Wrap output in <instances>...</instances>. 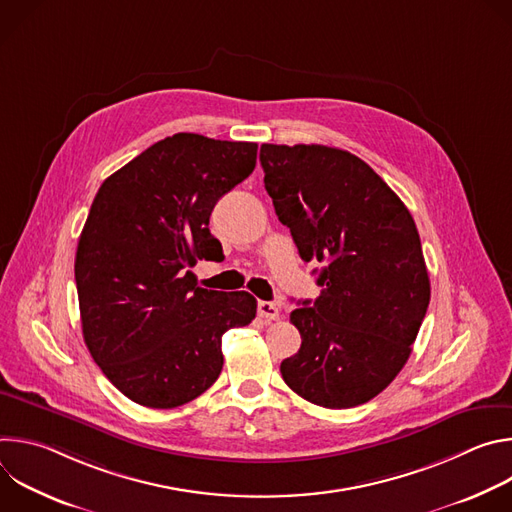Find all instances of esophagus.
I'll return each instance as SVG.
<instances>
[{
  "label": "esophagus",
  "mask_w": 512,
  "mask_h": 512,
  "mask_svg": "<svg viewBox=\"0 0 512 512\" xmlns=\"http://www.w3.org/2000/svg\"><path fill=\"white\" fill-rule=\"evenodd\" d=\"M257 312L263 320L271 322V320H277L279 318V308L273 304V302H259L257 304Z\"/></svg>",
  "instance_id": "obj_1"
}]
</instances>
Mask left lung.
<instances>
[{
    "instance_id": "8db88e82",
    "label": "left lung",
    "mask_w": 512,
    "mask_h": 512,
    "mask_svg": "<svg viewBox=\"0 0 512 512\" xmlns=\"http://www.w3.org/2000/svg\"><path fill=\"white\" fill-rule=\"evenodd\" d=\"M259 160L300 257L324 263L320 296L289 314L302 346L281 362V377L320 407L367 403L405 367L429 306L413 216L350 152L263 143Z\"/></svg>"
}]
</instances>
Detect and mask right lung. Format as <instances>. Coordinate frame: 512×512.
Returning a JSON list of instances; mask_svg holds the SVG:
<instances>
[{
  "label": "right lung",
  "instance_id": "obj_1",
  "mask_svg": "<svg viewBox=\"0 0 512 512\" xmlns=\"http://www.w3.org/2000/svg\"><path fill=\"white\" fill-rule=\"evenodd\" d=\"M257 162V143L176 133L141 152L99 188L75 259L85 344L131 401L172 409L223 371L221 338L247 326V291L204 289L190 267L223 247L208 218Z\"/></svg>",
  "mask_w": 512,
  "mask_h": 512
}]
</instances>
